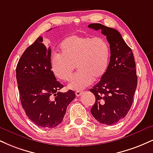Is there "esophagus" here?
I'll list each match as a JSON object with an SVG mask.
<instances>
[{
  "label": "esophagus",
  "mask_w": 153,
  "mask_h": 153,
  "mask_svg": "<svg viewBox=\"0 0 153 153\" xmlns=\"http://www.w3.org/2000/svg\"><path fill=\"white\" fill-rule=\"evenodd\" d=\"M82 93H83L82 91H76V92H75V95H76V96L79 97L82 94Z\"/></svg>",
  "instance_id": "34e87169"
}]
</instances>
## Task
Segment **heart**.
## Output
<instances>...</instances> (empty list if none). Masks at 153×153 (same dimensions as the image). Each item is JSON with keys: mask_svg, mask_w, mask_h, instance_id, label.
Instances as JSON below:
<instances>
[{"mask_svg": "<svg viewBox=\"0 0 153 153\" xmlns=\"http://www.w3.org/2000/svg\"><path fill=\"white\" fill-rule=\"evenodd\" d=\"M60 54L51 58V71L61 81H69L75 70L78 72L68 85V88L80 91L105 74L109 65L110 50L108 43L100 37L91 38L71 36L62 41Z\"/></svg>", "mask_w": 153, "mask_h": 153, "instance_id": "1", "label": "heart"}]
</instances>
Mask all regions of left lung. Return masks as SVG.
<instances>
[{"mask_svg": "<svg viewBox=\"0 0 153 153\" xmlns=\"http://www.w3.org/2000/svg\"><path fill=\"white\" fill-rule=\"evenodd\" d=\"M88 27L101 30L110 44V60L105 74L90 90L95 97L91 113L102 124L114 125L128 114L137 88L135 62L130 48L115 29L100 23Z\"/></svg>", "mask_w": 153, "mask_h": 153, "instance_id": "left-lung-1", "label": "left lung"}]
</instances>
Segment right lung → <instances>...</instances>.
<instances>
[{"label":"right lung","instance_id":"1","mask_svg":"<svg viewBox=\"0 0 153 153\" xmlns=\"http://www.w3.org/2000/svg\"><path fill=\"white\" fill-rule=\"evenodd\" d=\"M43 41L39 37L24 51L16 67V79L28 118L41 128H53L61 123L75 94L72 90L59 91L63 85L51 71V50Z\"/></svg>","mask_w":153,"mask_h":153}]
</instances>
